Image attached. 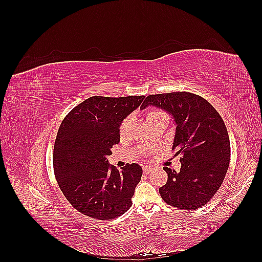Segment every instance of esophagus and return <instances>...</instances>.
<instances>
[{"mask_svg": "<svg viewBox=\"0 0 262 262\" xmlns=\"http://www.w3.org/2000/svg\"><path fill=\"white\" fill-rule=\"evenodd\" d=\"M150 171H152V167H149V166H143V172L144 173H149Z\"/></svg>", "mask_w": 262, "mask_h": 262, "instance_id": "obj_1", "label": "esophagus"}]
</instances>
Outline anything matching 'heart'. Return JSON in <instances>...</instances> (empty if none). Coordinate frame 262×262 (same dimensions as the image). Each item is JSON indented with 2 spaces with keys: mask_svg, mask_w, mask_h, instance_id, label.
<instances>
[{
  "mask_svg": "<svg viewBox=\"0 0 262 262\" xmlns=\"http://www.w3.org/2000/svg\"><path fill=\"white\" fill-rule=\"evenodd\" d=\"M162 118H165V119H168V115L166 114L165 112H162V110H158V109H150L147 112L146 114V121L147 123L152 122L154 120H157V119H162ZM131 116H128L125 117L123 120L121 121L120 123V126H119V133H120L121 137H124L126 131H128V128L129 125L131 123Z\"/></svg>",
  "mask_w": 262,
  "mask_h": 262,
  "instance_id": "obj_1",
  "label": "heart"
}]
</instances>
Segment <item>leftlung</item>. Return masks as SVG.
<instances>
[{
    "label": "left lung",
    "mask_w": 262,
    "mask_h": 262,
    "mask_svg": "<svg viewBox=\"0 0 262 262\" xmlns=\"http://www.w3.org/2000/svg\"><path fill=\"white\" fill-rule=\"evenodd\" d=\"M156 106L176 123L172 149L181 155L180 171L164 167L168 179L160 188L162 199L182 210L208 203L223 182L231 158V144L223 119L199 95L176 92L149 95L141 108Z\"/></svg>",
    "instance_id": "1"
}]
</instances>
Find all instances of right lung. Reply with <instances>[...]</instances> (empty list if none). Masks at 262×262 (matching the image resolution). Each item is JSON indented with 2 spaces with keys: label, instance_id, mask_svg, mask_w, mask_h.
Listing matches in <instances>:
<instances>
[{
  "label": "right lung",
  "instance_id": "add662e5",
  "mask_svg": "<svg viewBox=\"0 0 262 262\" xmlns=\"http://www.w3.org/2000/svg\"><path fill=\"white\" fill-rule=\"evenodd\" d=\"M144 98L93 96L63 119L54 142V175L67 200L84 215L114 220L131 208L141 166L126 164L118 170L107 157L120 142L121 121Z\"/></svg>",
  "mask_w": 262,
  "mask_h": 262
}]
</instances>
